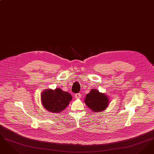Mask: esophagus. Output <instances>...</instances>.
Instances as JSON below:
<instances>
[{
    "mask_svg": "<svg viewBox=\"0 0 154 154\" xmlns=\"http://www.w3.org/2000/svg\"><path fill=\"white\" fill-rule=\"evenodd\" d=\"M81 96V94H80V93H77V94H75V97L76 99H80Z\"/></svg>",
    "mask_w": 154,
    "mask_h": 154,
    "instance_id": "34e87169",
    "label": "esophagus"
}]
</instances>
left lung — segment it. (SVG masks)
I'll return each instance as SVG.
<instances>
[{
  "mask_svg": "<svg viewBox=\"0 0 154 154\" xmlns=\"http://www.w3.org/2000/svg\"><path fill=\"white\" fill-rule=\"evenodd\" d=\"M84 102L91 110L99 112L104 110L108 106L109 100L107 96L93 89L86 95Z\"/></svg>",
  "mask_w": 154,
  "mask_h": 154,
  "instance_id": "1",
  "label": "left lung"
}]
</instances>
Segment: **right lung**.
Masks as SVG:
<instances>
[{
	"label": "right lung",
	"mask_w": 154,
	"mask_h": 154,
	"mask_svg": "<svg viewBox=\"0 0 154 154\" xmlns=\"http://www.w3.org/2000/svg\"><path fill=\"white\" fill-rule=\"evenodd\" d=\"M42 102L46 110L59 113L64 110L72 99V95L68 92L63 91L60 88L54 91L45 90L42 94Z\"/></svg>",
	"instance_id": "1"
}]
</instances>
